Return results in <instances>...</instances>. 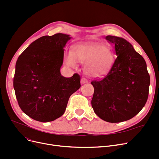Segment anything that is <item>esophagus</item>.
Instances as JSON below:
<instances>
[{
	"mask_svg": "<svg viewBox=\"0 0 159 159\" xmlns=\"http://www.w3.org/2000/svg\"><path fill=\"white\" fill-rule=\"evenodd\" d=\"M88 82V80L86 79V78H82L81 79V81H80V82H81V84H85V83H87Z\"/></svg>",
	"mask_w": 159,
	"mask_h": 159,
	"instance_id": "esophagus-1",
	"label": "esophagus"
}]
</instances>
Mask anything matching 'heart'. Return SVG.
Here are the masks:
<instances>
[{"instance_id":"1","label":"heart","mask_w":159,"mask_h":159,"mask_svg":"<svg viewBox=\"0 0 159 159\" xmlns=\"http://www.w3.org/2000/svg\"><path fill=\"white\" fill-rule=\"evenodd\" d=\"M77 61L86 63L84 71L89 76L102 78L111 70L115 56L113 50L102 43H80L75 46L72 52L66 57V62L68 66H76Z\"/></svg>"}]
</instances>
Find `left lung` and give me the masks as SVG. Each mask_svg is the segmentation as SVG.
Masks as SVG:
<instances>
[{"label": "left lung", "instance_id": "obj_1", "mask_svg": "<svg viewBox=\"0 0 159 159\" xmlns=\"http://www.w3.org/2000/svg\"><path fill=\"white\" fill-rule=\"evenodd\" d=\"M117 55L110 71L102 80L91 81V106L95 114L108 122L131 119L145 106L150 77L145 60L123 38L107 35Z\"/></svg>", "mask_w": 159, "mask_h": 159}]
</instances>
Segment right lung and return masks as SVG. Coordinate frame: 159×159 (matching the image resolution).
Segmentation results:
<instances>
[{"mask_svg": "<svg viewBox=\"0 0 159 159\" xmlns=\"http://www.w3.org/2000/svg\"><path fill=\"white\" fill-rule=\"evenodd\" d=\"M71 37L57 33L35 40L19 57L13 87L22 111L37 121L47 122L61 116L70 96L80 88V77L62 76L64 48Z\"/></svg>", "mask_w": 159, "mask_h": 159, "instance_id": "1", "label": "right lung"}]
</instances>
